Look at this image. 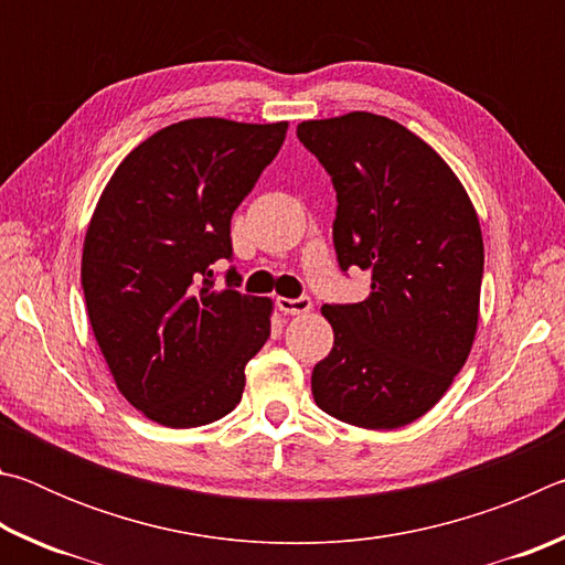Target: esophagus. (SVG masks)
<instances>
[{
    "label": "esophagus",
    "instance_id": "esophagus-1",
    "mask_svg": "<svg viewBox=\"0 0 565 565\" xmlns=\"http://www.w3.org/2000/svg\"><path fill=\"white\" fill-rule=\"evenodd\" d=\"M276 306H279V311L284 313L299 317V313H306L311 309V299L309 296H299V299H286V296H279V299H276Z\"/></svg>",
    "mask_w": 565,
    "mask_h": 565
}]
</instances>
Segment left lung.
Instances as JSON below:
<instances>
[{
  "label": "left lung",
  "mask_w": 565,
  "mask_h": 565,
  "mask_svg": "<svg viewBox=\"0 0 565 565\" xmlns=\"http://www.w3.org/2000/svg\"><path fill=\"white\" fill-rule=\"evenodd\" d=\"M301 145L337 189L341 271L371 274L359 303H323L333 349L313 401L361 428H398L434 408L478 329L483 236L451 167L398 121L371 111L301 121Z\"/></svg>",
  "instance_id": "obj_1"
}]
</instances>
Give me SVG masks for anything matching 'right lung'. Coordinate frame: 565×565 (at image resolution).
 <instances>
[{
    "label": "right lung",
    "instance_id": "right-lung-1",
    "mask_svg": "<svg viewBox=\"0 0 565 565\" xmlns=\"http://www.w3.org/2000/svg\"><path fill=\"white\" fill-rule=\"evenodd\" d=\"M289 124L186 119L129 151L84 238L89 323L121 396L169 428L212 424L244 394V369L271 333V299L214 289L232 259V216Z\"/></svg>",
    "mask_w": 565,
    "mask_h": 565
}]
</instances>
